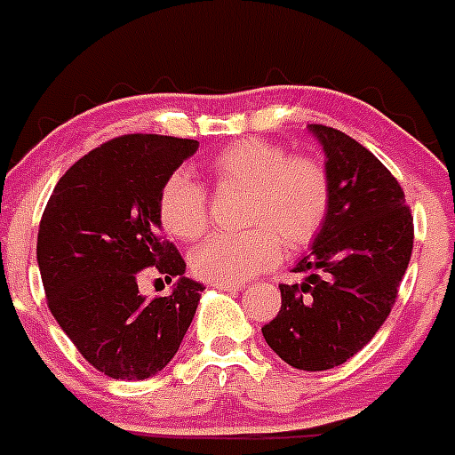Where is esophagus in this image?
<instances>
[{
	"label": "esophagus",
	"mask_w": 455,
	"mask_h": 455,
	"mask_svg": "<svg viewBox=\"0 0 455 455\" xmlns=\"http://www.w3.org/2000/svg\"><path fill=\"white\" fill-rule=\"evenodd\" d=\"M214 287L219 289V291H239L243 284H239V283H214Z\"/></svg>",
	"instance_id": "34e87169"
}]
</instances>
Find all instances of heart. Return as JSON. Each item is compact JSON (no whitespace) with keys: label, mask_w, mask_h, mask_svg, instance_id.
<instances>
[{"label":"heart","mask_w":455,"mask_h":455,"mask_svg":"<svg viewBox=\"0 0 455 455\" xmlns=\"http://www.w3.org/2000/svg\"><path fill=\"white\" fill-rule=\"evenodd\" d=\"M216 187L248 188L239 235L219 232L191 255L198 275L214 283H246L289 248L316 239L331 209V178L315 156L291 155L280 143L243 139L216 152L207 164ZM156 214L164 230L178 239H198L209 223L207 191L187 171H175L162 184Z\"/></svg>","instance_id":"1"}]
</instances>
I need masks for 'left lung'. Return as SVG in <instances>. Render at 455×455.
Listing matches in <instances>:
<instances>
[{"instance_id":"obj_1","label":"left lung","mask_w":455,"mask_h":455,"mask_svg":"<svg viewBox=\"0 0 455 455\" xmlns=\"http://www.w3.org/2000/svg\"><path fill=\"white\" fill-rule=\"evenodd\" d=\"M325 152L331 209L307 255L280 284L283 305L262 328L293 369L325 371L351 360L385 323L412 255V216L401 184L344 132L307 124Z\"/></svg>"}]
</instances>
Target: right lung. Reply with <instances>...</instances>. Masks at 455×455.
<instances>
[{
    "instance_id": "1",
    "label": "right lung",
    "mask_w": 455,
    "mask_h": 455,
    "mask_svg": "<svg viewBox=\"0 0 455 455\" xmlns=\"http://www.w3.org/2000/svg\"><path fill=\"white\" fill-rule=\"evenodd\" d=\"M198 140L127 134L84 155L59 180L40 219L38 268L47 305L77 351L104 376L146 380L178 353L203 284L184 275L162 236L156 200ZM143 267L176 280L168 297L138 291Z\"/></svg>"
}]
</instances>
